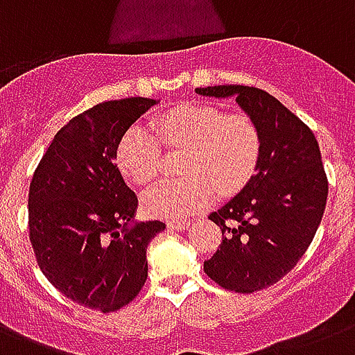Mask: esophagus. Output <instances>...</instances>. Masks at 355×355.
I'll use <instances>...</instances> for the list:
<instances>
[{
	"label": "esophagus",
	"mask_w": 355,
	"mask_h": 355,
	"mask_svg": "<svg viewBox=\"0 0 355 355\" xmlns=\"http://www.w3.org/2000/svg\"><path fill=\"white\" fill-rule=\"evenodd\" d=\"M167 227L173 228V230H186L189 227V223L186 219H180V221H169L167 223Z\"/></svg>",
	"instance_id": "esophagus-1"
}]
</instances>
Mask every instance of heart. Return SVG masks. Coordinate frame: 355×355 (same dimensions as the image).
<instances>
[{
	"label": "heart",
	"instance_id": "1",
	"mask_svg": "<svg viewBox=\"0 0 355 355\" xmlns=\"http://www.w3.org/2000/svg\"><path fill=\"white\" fill-rule=\"evenodd\" d=\"M158 132L134 123L116 147L119 171L134 184L150 182L158 175L164 144L189 147L182 178H162L141 197L149 216L178 221L200 211L217 193H237L256 171L261 153L258 125L247 114H227L214 105L184 103L160 114Z\"/></svg>",
	"mask_w": 355,
	"mask_h": 355
}]
</instances>
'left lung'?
<instances>
[{"label": "left lung", "instance_id": "8db88e82", "mask_svg": "<svg viewBox=\"0 0 355 355\" xmlns=\"http://www.w3.org/2000/svg\"><path fill=\"white\" fill-rule=\"evenodd\" d=\"M210 97H236L261 136L256 175L210 219L225 234L205 272L228 291L275 286L298 263L320 225L328 177L315 134L276 97L256 86L197 88Z\"/></svg>", "mask_w": 355, "mask_h": 355}]
</instances>
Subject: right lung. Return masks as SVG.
<instances>
[{"label": "right lung", "instance_id": "add662e5", "mask_svg": "<svg viewBox=\"0 0 355 355\" xmlns=\"http://www.w3.org/2000/svg\"><path fill=\"white\" fill-rule=\"evenodd\" d=\"M156 105L128 97L99 103L64 125L29 186V239L46 278L69 300L110 313L147 280V245L162 221L132 228L138 197L116 164L121 134Z\"/></svg>", "mask_w": 355, "mask_h": 355}]
</instances>
